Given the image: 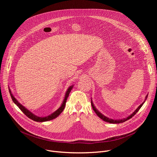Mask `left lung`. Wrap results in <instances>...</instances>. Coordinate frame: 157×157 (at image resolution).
Returning <instances> with one entry per match:
<instances>
[{"label": "left lung", "instance_id": "obj_1", "mask_svg": "<svg viewBox=\"0 0 157 157\" xmlns=\"http://www.w3.org/2000/svg\"><path fill=\"white\" fill-rule=\"evenodd\" d=\"M147 95H146V98H145V100H144V101L140 105L138 108L136 109V111L132 113V114H131L130 116H128L127 118H123V119H121V120H113V119H110V118H108V117H105V116H104L103 114H102L99 111H98L96 108H95V107L94 106V104H93V102H92V101L91 100V104H92V108H93V109H94V111L95 112V113L97 114V116L99 117L101 119H102V120H104V121H106V122H108V123H123V122H125V121H127V120H129V119H130L132 117H133L134 115L139 111V110L141 109V108L142 107V105H143V104L145 102V101L146 100V98H147Z\"/></svg>", "mask_w": 157, "mask_h": 157}]
</instances>
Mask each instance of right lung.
<instances>
[{"instance_id":"obj_1","label":"right lung","mask_w":157,"mask_h":157,"mask_svg":"<svg viewBox=\"0 0 157 157\" xmlns=\"http://www.w3.org/2000/svg\"><path fill=\"white\" fill-rule=\"evenodd\" d=\"M73 88V86H71L67 90V92H66V94H65V98L63 99V101L62 102V104L61 105V106L60 107V108L58 109L56 111H55L53 113L51 114L50 115H48V116L47 117H37L36 116V115L32 113H31L30 111H29L27 109H26L25 108L24 106H23L20 102H18V101L16 99L15 97L13 95V94H11V90H10V95H11V98L12 100L13 101V102L17 105L18 108H20V109L26 115V116L29 118L30 119L34 120L35 121H38V122H43V121H49V120H52L53 119H55V118H56L63 111V110L65 108V104H66V101H67V97H69V93L71 92V90Z\"/></svg>"}]
</instances>
